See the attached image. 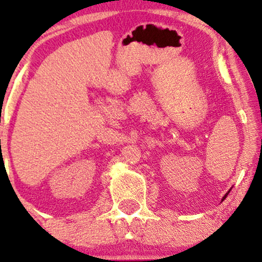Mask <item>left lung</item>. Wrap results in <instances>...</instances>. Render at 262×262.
Here are the masks:
<instances>
[{
    "label": "left lung",
    "mask_w": 262,
    "mask_h": 262,
    "mask_svg": "<svg viewBox=\"0 0 262 262\" xmlns=\"http://www.w3.org/2000/svg\"><path fill=\"white\" fill-rule=\"evenodd\" d=\"M228 193H229V192H228ZM228 193H227V194H225V196L223 197V200H222V201H224V200H225V197H227V196H228Z\"/></svg>",
    "instance_id": "8db88e82"
}]
</instances>
